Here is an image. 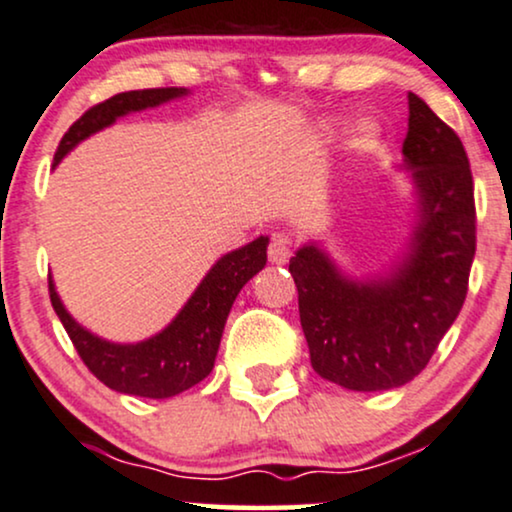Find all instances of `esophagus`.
Returning a JSON list of instances; mask_svg holds the SVG:
<instances>
[{
  "label": "esophagus",
  "mask_w": 512,
  "mask_h": 512,
  "mask_svg": "<svg viewBox=\"0 0 512 512\" xmlns=\"http://www.w3.org/2000/svg\"><path fill=\"white\" fill-rule=\"evenodd\" d=\"M290 260V241L283 234H274L269 243V262L286 264Z\"/></svg>",
  "instance_id": "1"
}]
</instances>
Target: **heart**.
<instances>
[{
  "mask_svg": "<svg viewBox=\"0 0 512 512\" xmlns=\"http://www.w3.org/2000/svg\"><path fill=\"white\" fill-rule=\"evenodd\" d=\"M331 127H333V122H326V125H323V129H331ZM371 132H373L371 125H361L359 127V139L366 141L368 137H371Z\"/></svg>",
  "mask_w": 512,
  "mask_h": 512,
  "instance_id": "obj_1",
  "label": "heart"
}]
</instances>
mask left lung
<instances>
[{
	"label": "left lung",
	"instance_id": "1",
	"mask_svg": "<svg viewBox=\"0 0 512 512\" xmlns=\"http://www.w3.org/2000/svg\"><path fill=\"white\" fill-rule=\"evenodd\" d=\"M404 170L416 222L385 274L349 276L316 241L290 257L314 371L354 392L411 383L461 312L475 257L472 174L458 134L409 92Z\"/></svg>",
	"mask_w": 512,
	"mask_h": 512
}]
</instances>
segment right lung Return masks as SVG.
<instances>
[{
	"instance_id": "right-lung-1",
	"label": "right lung",
	"mask_w": 512,
	"mask_h": 512,
	"mask_svg": "<svg viewBox=\"0 0 512 512\" xmlns=\"http://www.w3.org/2000/svg\"><path fill=\"white\" fill-rule=\"evenodd\" d=\"M186 94L189 89L184 87L139 89V92L115 94L99 106L89 108L63 134L54 155V167L80 141L111 127L118 118L181 99ZM267 245L269 238L260 236L243 248L219 257L179 309V314L163 331L141 342H111L87 331L70 316L66 304L56 293L54 278L49 276L51 304L73 340L77 354L103 385L115 392L134 394V397L170 399L198 385L212 373L226 316L234 307L241 288L267 264Z\"/></svg>"
}]
</instances>
